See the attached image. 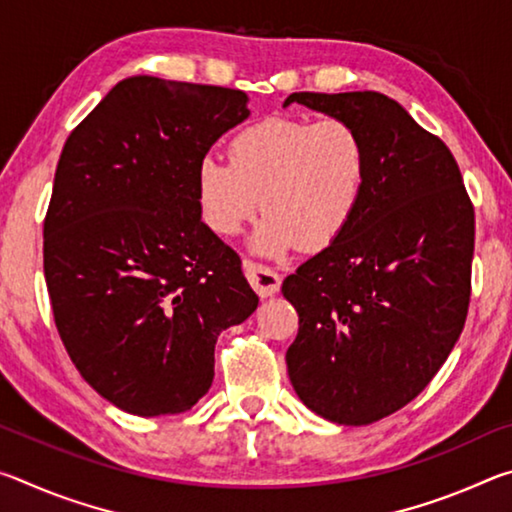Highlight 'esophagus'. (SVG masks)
I'll list each match as a JSON object with an SVG mask.
<instances>
[{"label": "esophagus", "mask_w": 512, "mask_h": 512, "mask_svg": "<svg viewBox=\"0 0 512 512\" xmlns=\"http://www.w3.org/2000/svg\"><path fill=\"white\" fill-rule=\"evenodd\" d=\"M244 273L248 277L250 287L257 291V296L268 298V296H275V293L280 291L282 277L277 275L273 268L257 264V262H250V259H244Z\"/></svg>", "instance_id": "1"}]
</instances>
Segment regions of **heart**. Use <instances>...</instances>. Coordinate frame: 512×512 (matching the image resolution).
<instances>
[{"label":"heart","instance_id":"heart-1","mask_svg":"<svg viewBox=\"0 0 512 512\" xmlns=\"http://www.w3.org/2000/svg\"><path fill=\"white\" fill-rule=\"evenodd\" d=\"M368 178V149L350 121L266 117L230 142V162L207 153L196 196L207 228L232 237L266 212L250 244L266 257L296 244L323 248L352 221ZM260 198L257 199L256 196Z\"/></svg>","mask_w":512,"mask_h":512}]
</instances>
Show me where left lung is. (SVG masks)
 Masks as SVG:
<instances>
[{"instance_id":"1","label":"left lung","mask_w":512,"mask_h":512,"mask_svg":"<svg viewBox=\"0 0 512 512\" xmlns=\"http://www.w3.org/2000/svg\"><path fill=\"white\" fill-rule=\"evenodd\" d=\"M361 133L368 178L352 221L282 282L300 327L287 350L293 391L348 427L400 411L463 332L474 207L452 151L379 92H293L284 101Z\"/></svg>"}]
</instances>
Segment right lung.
I'll list each match as a JSON object with an SVG mask.
<instances>
[{
  "label": "right lung",
  "instance_id": "1",
  "mask_svg": "<svg viewBox=\"0 0 512 512\" xmlns=\"http://www.w3.org/2000/svg\"><path fill=\"white\" fill-rule=\"evenodd\" d=\"M248 115L241 90L131 76L63 146L45 219L51 309L76 370L121 411L192 409L219 334L257 309L196 196L198 162Z\"/></svg>",
  "mask_w": 512,
  "mask_h": 512
}]
</instances>
